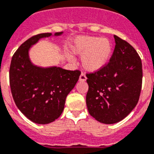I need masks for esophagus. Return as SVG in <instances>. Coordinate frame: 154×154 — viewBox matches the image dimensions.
Instances as JSON below:
<instances>
[{
  "label": "esophagus",
  "mask_w": 154,
  "mask_h": 154,
  "mask_svg": "<svg viewBox=\"0 0 154 154\" xmlns=\"http://www.w3.org/2000/svg\"><path fill=\"white\" fill-rule=\"evenodd\" d=\"M87 80V77L84 73H81V74L80 75V77H79V81H85Z\"/></svg>",
  "instance_id": "esophagus-1"
}]
</instances>
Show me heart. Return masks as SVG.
<instances>
[{"instance_id": "1", "label": "heart", "mask_w": 154, "mask_h": 154, "mask_svg": "<svg viewBox=\"0 0 154 154\" xmlns=\"http://www.w3.org/2000/svg\"><path fill=\"white\" fill-rule=\"evenodd\" d=\"M71 52L83 56V66L88 71H97L109 62L112 51V43L107 38L79 36L70 45Z\"/></svg>"}]
</instances>
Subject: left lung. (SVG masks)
Listing matches in <instances>:
<instances>
[{
  "mask_svg": "<svg viewBox=\"0 0 154 154\" xmlns=\"http://www.w3.org/2000/svg\"><path fill=\"white\" fill-rule=\"evenodd\" d=\"M114 52L105 66L86 73V104L91 116L105 124L126 117L138 103L143 81L142 61L136 49L114 35Z\"/></svg>",
  "mask_w": 154,
  "mask_h": 154,
  "instance_id": "1",
  "label": "left lung"
}]
</instances>
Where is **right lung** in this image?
I'll return each mask as SVG.
<instances>
[{"mask_svg": "<svg viewBox=\"0 0 154 154\" xmlns=\"http://www.w3.org/2000/svg\"><path fill=\"white\" fill-rule=\"evenodd\" d=\"M57 32L55 35H60ZM51 33L33 35L21 44L13 55L9 81L16 106L26 117L37 124H48L57 119L65 105L66 97L74 88L81 71L60 67L41 68L32 65L29 49L38 39Z\"/></svg>", "mask_w": 154, "mask_h": 154, "instance_id": "1", "label": "right lung"}]
</instances>
